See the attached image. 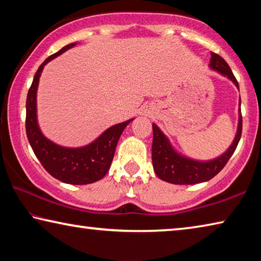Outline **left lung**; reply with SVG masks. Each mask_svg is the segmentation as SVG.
I'll return each instance as SVG.
<instances>
[{
	"label": "left lung",
	"mask_w": 261,
	"mask_h": 261,
	"mask_svg": "<svg viewBox=\"0 0 261 261\" xmlns=\"http://www.w3.org/2000/svg\"><path fill=\"white\" fill-rule=\"evenodd\" d=\"M211 55L212 59L210 67L227 76L229 79H231L237 88H240L237 79L233 76L227 62L213 51L211 53ZM241 136L242 113L240 114V120H238L236 138L231 144V146L228 148V151L220 158L215 159V160L200 162L180 156L179 154L176 153L169 144L167 137L162 134L161 130L155 124H153L152 162L154 171H155L159 178L173 184H196L206 182V180L213 178L215 175H218L223 169V167L227 165L229 159L235 152Z\"/></svg>",
	"instance_id": "obj_1"
}]
</instances>
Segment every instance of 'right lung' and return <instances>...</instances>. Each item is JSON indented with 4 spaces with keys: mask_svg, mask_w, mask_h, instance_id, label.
Instances as JSON below:
<instances>
[{
    "mask_svg": "<svg viewBox=\"0 0 261 261\" xmlns=\"http://www.w3.org/2000/svg\"><path fill=\"white\" fill-rule=\"evenodd\" d=\"M76 43H70L48 57L34 74L26 99V136L35 156L53 177L68 184H90L103 177L112 165L115 148L123 130L132 120L106 130L93 143L81 148L59 146L43 137L37 122V88L41 71L50 60L61 55Z\"/></svg>",
    "mask_w": 261,
    "mask_h": 261,
    "instance_id": "right-lung-1",
    "label": "right lung"
}]
</instances>
